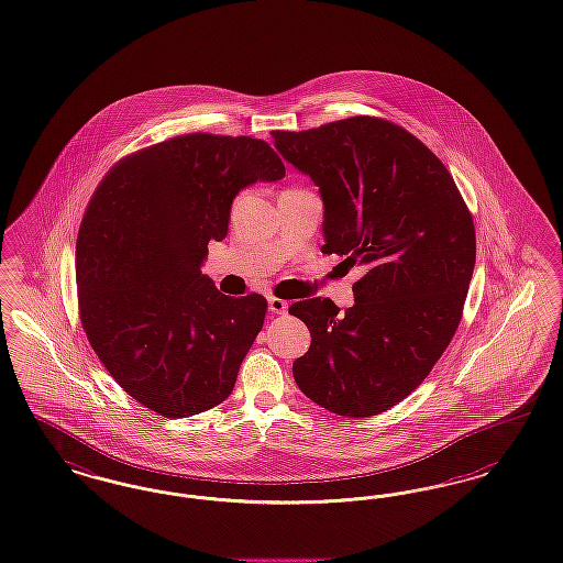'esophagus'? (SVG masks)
Returning a JSON list of instances; mask_svg holds the SVG:
<instances>
[{
  "mask_svg": "<svg viewBox=\"0 0 563 563\" xmlns=\"http://www.w3.org/2000/svg\"><path fill=\"white\" fill-rule=\"evenodd\" d=\"M268 308H271L272 314H285L289 310V301L272 295V297H268Z\"/></svg>",
  "mask_w": 563,
  "mask_h": 563,
  "instance_id": "obj_1",
  "label": "esophagus"
}]
</instances>
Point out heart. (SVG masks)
Wrapping results in <instances>:
<instances>
[{
    "mask_svg": "<svg viewBox=\"0 0 563 563\" xmlns=\"http://www.w3.org/2000/svg\"><path fill=\"white\" fill-rule=\"evenodd\" d=\"M236 201H239V199H236Z\"/></svg>",
    "mask_w": 563,
    "mask_h": 563,
    "instance_id": "obj_1",
    "label": "heart"
}]
</instances>
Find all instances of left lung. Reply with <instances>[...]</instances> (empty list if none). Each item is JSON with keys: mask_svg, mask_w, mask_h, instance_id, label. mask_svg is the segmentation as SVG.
I'll list each match as a JSON object with an SVG mask.
<instances>
[{"mask_svg": "<svg viewBox=\"0 0 563 563\" xmlns=\"http://www.w3.org/2000/svg\"><path fill=\"white\" fill-rule=\"evenodd\" d=\"M272 137L320 188L322 253L366 271L345 314L329 297L289 308L312 335L292 377L341 417L385 412L423 383L459 329L475 266L472 213L444 163L387 119Z\"/></svg>", "mask_w": 563, "mask_h": 563, "instance_id": "obj_1", "label": "left lung"}]
</instances>
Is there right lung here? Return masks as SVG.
Masks as SVG:
<instances>
[{"mask_svg":"<svg viewBox=\"0 0 563 563\" xmlns=\"http://www.w3.org/2000/svg\"><path fill=\"white\" fill-rule=\"evenodd\" d=\"M283 176L268 142L197 132L121 158L98 184L75 249L79 318L140 405L181 419L232 394L268 301L222 295L201 264L239 190Z\"/></svg>","mask_w":563,"mask_h":563,"instance_id":"1","label":"right lung"}]
</instances>
